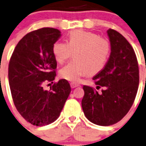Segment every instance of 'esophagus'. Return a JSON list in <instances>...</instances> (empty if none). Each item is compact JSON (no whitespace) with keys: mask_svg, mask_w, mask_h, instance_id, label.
<instances>
[{"mask_svg":"<svg viewBox=\"0 0 146 146\" xmlns=\"http://www.w3.org/2000/svg\"><path fill=\"white\" fill-rule=\"evenodd\" d=\"M78 86H79V84H76V83H73V82L70 83L71 88H76V87H78Z\"/></svg>","mask_w":146,"mask_h":146,"instance_id":"obj_1","label":"esophagus"}]
</instances>
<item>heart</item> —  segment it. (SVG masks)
Segmentation results:
<instances>
[{"mask_svg":"<svg viewBox=\"0 0 146 146\" xmlns=\"http://www.w3.org/2000/svg\"><path fill=\"white\" fill-rule=\"evenodd\" d=\"M73 53V59L59 70L61 78L77 82L83 76L94 75L104 69L111 53L107 39L91 32L75 30L67 37V44L56 41L52 54L56 62L62 64Z\"/></svg>","mask_w":146,"mask_h":146,"instance_id":"heart-1","label":"heart"}]
</instances>
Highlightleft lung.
Listing matches in <instances>:
<instances>
[{
    "label": "left lung",
    "instance_id": "left-lung-1",
    "mask_svg": "<svg viewBox=\"0 0 146 146\" xmlns=\"http://www.w3.org/2000/svg\"><path fill=\"white\" fill-rule=\"evenodd\" d=\"M111 55L104 69L93 78L98 87L105 90L99 94L89 86H83L82 107L86 118L102 126L121 120L131 108L139 85V67L134 50L125 38L109 29Z\"/></svg>",
    "mask_w": 146,
    "mask_h": 146
}]
</instances>
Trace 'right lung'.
Listing matches in <instances>:
<instances>
[{
  "mask_svg": "<svg viewBox=\"0 0 146 146\" xmlns=\"http://www.w3.org/2000/svg\"><path fill=\"white\" fill-rule=\"evenodd\" d=\"M61 32L44 27L27 34L18 43L9 64V83L17 110L27 122L37 126L52 123L59 117L71 88L65 79L43 88L56 76L57 62L52 45Z\"/></svg>",
  "mask_w": 146,
  "mask_h": 146,
  "instance_id": "right-lung-1",
  "label": "right lung"
}]
</instances>
